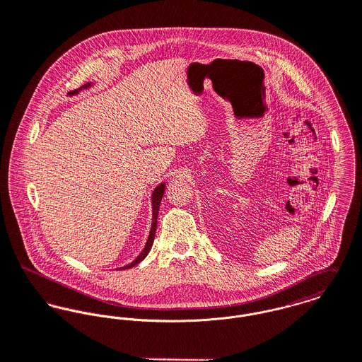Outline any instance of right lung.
<instances>
[{
	"instance_id": "obj_1",
	"label": "right lung",
	"mask_w": 362,
	"mask_h": 362,
	"mask_svg": "<svg viewBox=\"0 0 362 362\" xmlns=\"http://www.w3.org/2000/svg\"><path fill=\"white\" fill-rule=\"evenodd\" d=\"M91 83H87L84 86H81V88H87L90 87ZM81 88H78L75 91H71V94H78L81 91ZM163 193H165V183H161L160 186H157L153 192V196H151V204H153V223H151V230H150V235H148V240L146 243L143 251L140 252V255L133 261L130 262L129 265H124L121 269H129V268H133L134 265H137L139 262H141L147 254L150 252L151 247H153V243H154V236H156V230H157V219H158V211H160V204H161L162 197H163Z\"/></svg>"
}]
</instances>
